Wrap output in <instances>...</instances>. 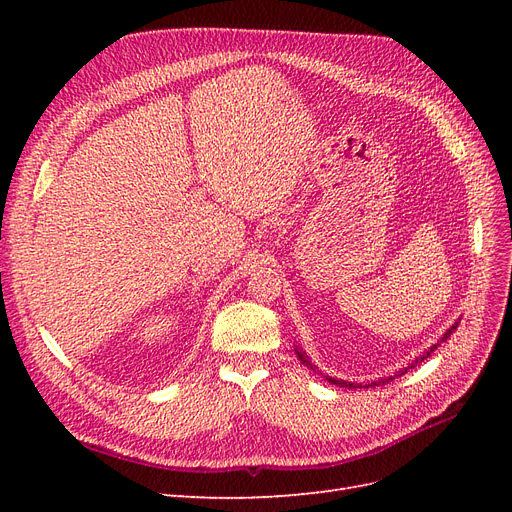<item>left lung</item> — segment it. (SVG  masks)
Returning a JSON list of instances; mask_svg holds the SVG:
<instances>
[{"mask_svg": "<svg viewBox=\"0 0 512 512\" xmlns=\"http://www.w3.org/2000/svg\"><path fill=\"white\" fill-rule=\"evenodd\" d=\"M457 324H459V322H455V324H453V327H451V329H448V331H446V333H444V335L440 337V342H438V344H433L431 348H427V350H425V352H423L421 356H418V359H414V361H412V363H410V365H408L406 369H399L395 376H389V378H382V380H378V382H371V384H365V386H378V384H384V382H391V380H393V378H397V376H404L408 369H412V367H414L416 363H421V361H425V359H427V356H431V352H433V350H436V348H438V346H440L442 342H446V339H448V337H451V333H453V331L457 329ZM294 352H297V356H299V361H301V363H303L305 367H309V369H314V371H318V367H316V365H314L312 361H309V356H307V354L303 352V348H299V346H297V348H294ZM318 374H320V371H318ZM324 378H327V380H329L331 384H337V386H344V389H363V384H356V382H346V380H339V378H331V376H324Z\"/></svg>", "mask_w": 512, "mask_h": 512, "instance_id": "obj_1", "label": "left lung"}]
</instances>
